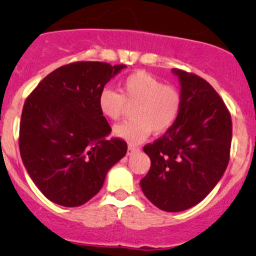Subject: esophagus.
<instances>
[{"mask_svg":"<svg viewBox=\"0 0 256 256\" xmlns=\"http://www.w3.org/2000/svg\"><path fill=\"white\" fill-rule=\"evenodd\" d=\"M138 150H140V149H138L137 146H132V144H128V155L134 154V152H138Z\"/></svg>","mask_w":256,"mask_h":256,"instance_id":"1","label":"esophagus"}]
</instances>
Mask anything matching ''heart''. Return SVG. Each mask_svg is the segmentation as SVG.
<instances>
[{
    "label": "heart",
    "mask_w": 256,
    "mask_h": 256,
    "mask_svg": "<svg viewBox=\"0 0 256 256\" xmlns=\"http://www.w3.org/2000/svg\"><path fill=\"white\" fill-rule=\"evenodd\" d=\"M134 119L114 128V134L131 144L143 142L152 132L162 134L177 122L182 108L180 92L146 72L132 73L120 85V94L104 88L98 98L104 118L119 119L128 106H133Z\"/></svg>",
    "instance_id": "obj_1"
}]
</instances>
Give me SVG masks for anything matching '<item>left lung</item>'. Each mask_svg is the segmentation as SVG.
Instances as JSON below:
<instances>
[{"instance_id":"obj_1","label":"left lung","mask_w":256,"mask_h":256,"mask_svg":"<svg viewBox=\"0 0 256 256\" xmlns=\"http://www.w3.org/2000/svg\"><path fill=\"white\" fill-rule=\"evenodd\" d=\"M172 71L180 82V113L164 136L143 148L152 165L140 188L160 210L182 212L201 202L224 174L232 122L207 80L178 68Z\"/></svg>"}]
</instances>
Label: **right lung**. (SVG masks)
Here are the masks:
<instances>
[{"label":"right lung","mask_w":256,"mask_h":256,"mask_svg":"<svg viewBox=\"0 0 256 256\" xmlns=\"http://www.w3.org/2000/svg\"><path fill=\"white\" fill-rule=\"evenodd\" d=\"M125 64L77 61L49 73L26 98L19 149L26 171L46 198L84 204L101 190L112 166L125 156L124 140L98 106L100 91Z\"/></svg>","instance_id":"1"}]
</instances>
